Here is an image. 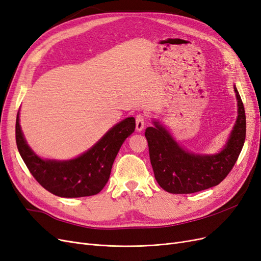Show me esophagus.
I'll list each match as a JSON object with an SVG mask.
<instances>
[{"label": "esophagus", "mask_w": 261, "mask_h": 261, "mask_svg": "<svg viewBox=\"0 0 261 261\" xmlns=\"http://www.w3.org/2000/svg\"><path fill=\"white\" fill-rule=\"evenodd\" d=\"M143 128H145V118H143V115L139 114L136 116V130L141 132Z\"/></svg>", "instance_id": "1"}]
</instances>
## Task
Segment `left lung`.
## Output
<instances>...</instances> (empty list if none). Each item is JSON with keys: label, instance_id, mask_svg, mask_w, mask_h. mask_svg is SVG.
Here are the masks:
<instances>
[{"label": "left lung", "instance_id": "left-lung-1", "mask_svg": "<svg viewBox=\"0 0 261 261\" xmlns=\"http://www.w3.org/2000/svg\"><path fill=\"white\" fill-rule=\"evenodd\" d=\"M238 118L222 149L215 154H199L184 149L159 121L146 129L154 177L161 188L175 194L199 192L219 185L241 153L246 135L243 102L234 85Z\"/></svg>", "mask_w": 261, "mask_h": 261}]
</instances>
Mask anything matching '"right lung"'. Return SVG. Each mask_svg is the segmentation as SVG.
<instances>
[{
    "mask_svg": "<svg viewBox=\"0 0 261 261\" xmlns=\"http://www.w3.org/2000/svg\"><path fill=\"white\" fill-rule=\"evenodd\" d=\"M133 116L115 124L95 145L77 158L59 161L42 159L29 147L16 119V143L18 151L37 181L47 191L61 197H82L99 193L109 180L116 154L128 136L134 133Z\"/></svg>",
    "mask_w": 261,
    "mask_h": 261,
    "instance_id": "add662e5",
    "label": "right lung"
}]
</instances>
